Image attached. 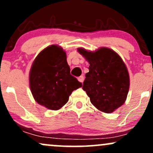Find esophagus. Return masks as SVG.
Returning a JSON list of instances; mask_svg holds the SVG:
<instances>
[{
	"label": "esophagus",
	"mask_w": 153,
	"mask_h": 153,
	"mask_svg": "<svg viewBox=\"0 0 153 153\" xmlns=\"http://www.w3.org/2000/svg\"><path fill=\"white\" fill-rule=\"evenodd\" d=\"M78 79L79 82H83V80H84V77L83 76H80Z\"/></svg>",
	"instance_id": "34e87169"
}]
</instances>
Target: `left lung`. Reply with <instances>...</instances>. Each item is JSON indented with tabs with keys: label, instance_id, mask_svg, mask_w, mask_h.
Returning <instances> with one entry per match:
<instances>
[{
	"label": "left lung",
	"instance_id": "1",
	"mask_svg": "<svg viewBox=\"0 0 153 153\" xmlns=\"http://www.w3.org/2000/svg\"><path fill=\"white\" fill-rule=\"evenodd\" d=\"M89 62L82 89L101 111L111 113L124 104L129 88V75L122 59L114 51L101 47L95 52L78 48Z\"/></svg>",
	"mask_w": 153,
	"mask_h": 153
}]
</instances>
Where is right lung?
<instances>
[{"mask_svg": "<svg viewBox=\"0 0 153 153\" xmlns=\"http://www.w3.org/2000/svg\"><path fill=\"white\" fill-rule=\"evenodd\" d=\"M66 53L58 45H51L39 52L31 65L29 85L39 104L58 110L82 83L71 75Z\"/></svg>", "mask_w": 153, "mask_h": 153, "instance_id": "1", "label": "right lung"}]
</instances>
